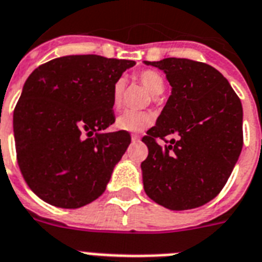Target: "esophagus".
Here are the masks:
<instances>
[{"instance_id": "esophagus-1", "label": "esophagus", "mask_w": 262, "mask_h": 262, "mask_svg": "<svg viewBox=\"0 0 262 262\" xmlns=\"http://www.w3.org/2000/svg\"><path fill=\"white\" fill-rule=\"evenodd\" d=\"M132 142H133V144H137V142H140V136L132 135Z\"/></svg>"}]
</instances>
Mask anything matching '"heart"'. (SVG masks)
I'll use <instances>...</instances> for the list:
<instances>
[{
  "label": "heart",
  "mask_w": 262,
  "mask_h": 262,
  "mask_svg": "<svg viewBox=\"0 0 262 262\" xmlns=\"http://www.w3.org/2000/svg\"><path fill=\"white\" fill-rule=\"evenodd\" d=\"M138 81L142 86L148 90L151 96H158L164 90L165 82L164 77L158 73L157 70L145 69L137 74ZM124 78H118L114 81L112 88V106L113 109H120L124 102ZM153 124V116L148 112L126 111L122 113L116 121V126L125 132H142Z\"/></svg>",
  "instance_id": "1"
}]
</instances>
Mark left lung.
<instances>
[{
    "mask_svg": "<svg viewBox=\"0 0 262 262\" xmlns=\"http://www.w3.org/2000/svg\"><path fill=\"white\" fill-rule=\"evenodd\" d=\"M145 63L166 73L172 94L142 141L145 193L172 210L194 209L225 186L244 144L243 105L225 77L208 63L165 58ZM179 136L170 142L166 137ZM167 142L164 147L157 141Z\"/></svg>",
    "mask_w": 262,
    "mask_h": 262,
    "instance_id": "left-lung-1",
    "label": "left lung"
}]
</instances>
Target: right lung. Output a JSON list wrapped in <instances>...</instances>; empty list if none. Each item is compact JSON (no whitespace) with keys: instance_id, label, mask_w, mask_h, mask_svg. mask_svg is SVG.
<instances>
[{"instance_id":"add662e5","label":"right lung","mask_w":262,"mask_h":262,"mask_svg":"<svg viewBox=\"0 0 262 262\" xmlns=\"http://www.w3.org/2000/svg\"><path fill=\"white\" fill-rule=\"evenodd\" d=\"M135 61L96 54L39 65L13 113L17 162L33 192L50 205L76 209L98 199L130 144L114 122L112 88Z\"/></svg>"}]
</instances>
